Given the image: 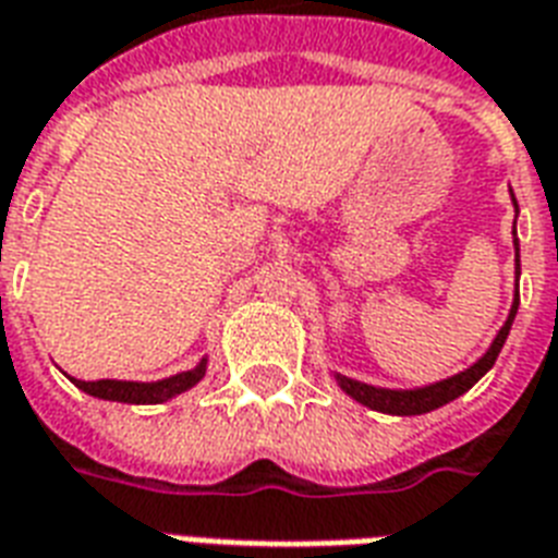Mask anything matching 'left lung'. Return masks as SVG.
<instances>
[{
    "label": "left lung",
    "mask_w": 558,
    "mask_h": 558,
    "mask_svg": "<svg viewBox=\"0 0 558 558\" xmlns=\"http://www.w3.org/2000/svg\"><path fill=\"white\" fill-rule=\"evenodd\" d=\"M512 204H515V216H518V202L515 195H512ZM515 233V231H512ZM515 298H512V310H509V316H506L504 327L497 330L495 342L488 345V351L480 356L477 363L468 365L465 372L453 374L448 380L430 383V386H418V389H383V386H372V383H360L354 377H345V374L333 372L336 383H339V389L348 395V398H354L356 403H363L368 410L386 412V415H424V412H433L445 407V403L457 401L459 395H465L474 383L483 377V374L495 365L497 354H500V348H504L506 336L512 330V322H515L518 313V280H521V248H518V236L515 240Z\"/></svg>",
    "instance_id": "obj_1"
}]
</instances>
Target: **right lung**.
Returning a JSON list of instances; mask_svg holds the SVG:
<instances>
[{
    "mask_svg": "<svg viewBox=\"0 0 558 558\" xmlns=\"http://www.w3.org/2000/svg\"><path fill=\"white\" fill-rule=\"evenodd\" d=\"M204 372H207V356L202 363L190 368V372L172 374L166 380L155 383H137V380H75L70 377L81 392L93 395V398H101V401H117V403H163L175 395L193 389L195 383L202 380Z\"/></svg>",
    "mask_w": 558,
    "mask_h": 558,
    "instance_id": "1",
    "label": "right lung"
}]
</instances>
